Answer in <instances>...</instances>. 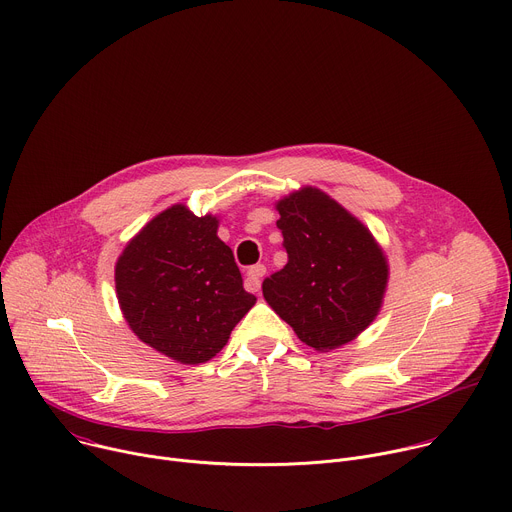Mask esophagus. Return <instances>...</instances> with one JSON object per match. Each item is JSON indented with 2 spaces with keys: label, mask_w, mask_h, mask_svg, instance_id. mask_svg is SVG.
I'll use <instances>...</instances> for the list:
<instances>
[{
  "label": "esophagus",
  "mask_w": 512,
  "mask_h": 512,
  "mask_svg": "<svg viewBox=\"0 0 512 512\" xmlns=\"http://www.w3.org/2000/svg\"><path fill=\"white\" fill-rule=\"evenodd\" d=\"M263 275H265V265L257 263V265L249 267V269H247V277H245V287H247V291H253V294H255V291H259Z\"/></svg>",
  "instance_id": "34e87169"
}]
</instances>
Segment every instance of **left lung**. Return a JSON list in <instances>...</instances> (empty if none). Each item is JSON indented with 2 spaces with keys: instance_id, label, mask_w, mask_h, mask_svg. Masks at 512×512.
Returning <instances> with one entry per match:
<instances>
[{
  "instance_id": "obj_1",
  "label": "left lung",
  "mask_w": 512,
  "mask_h": 512,
  "mask_svg": "<svg viewBox=\"0 0 512 512\" xmlns=\"http://www.w3.org/2000/svg\"><path fill=\"white\" fill-rule=\"evenodd\" d=\"M287 263L263 281V298L298 338L328 352L381 312L387 255L354 214L314 186L275 202Z\"/></svg>"
}]
</instances>
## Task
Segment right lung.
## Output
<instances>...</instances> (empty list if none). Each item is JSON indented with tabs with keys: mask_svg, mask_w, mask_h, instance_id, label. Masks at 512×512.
Returning <instances> with one entry per match:
<instances>
[{
	"mask_svg": "<svg viewBox=\"0 0 512 512\" xmlns=\"http://www.w3.org/2000/svg\"><path fill=\"white\" fill-rule=\"evenodd\" d=\"M216 231V216L174 204L156 214L115 263L125 322L141 342L182 364L221 352L257 302Z\"/></svg>",
	"mask_w": 512,
	"mask_h": 512,
	"instance_id": "obj_1",
	"label": "right lung"
}]
</instances>
